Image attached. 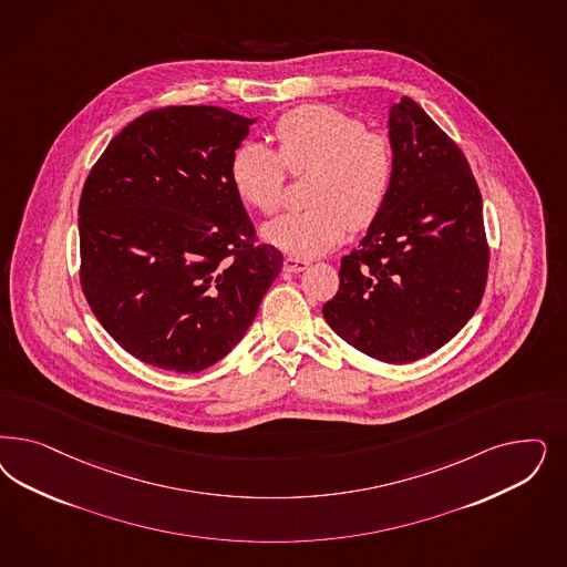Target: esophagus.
<instances>
[{
  "instance_id": "obj_1",
  "label": "esophagus",
  "mask_w": 567,
  "mask_h": 567,
  "mask_svg": "<svg viewBox=\"0 0 567 567\" xmlns=\"http://www.w3.org/2000/svg\"><path fill=\"white\" fill-rule=\"evenodd\" d=\"M309 267V260H305V258H292V256H288L286 260H284V271L286 274H300V271H305Z\"/></svg>"
}]
</instances>
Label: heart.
<instances>
[{
	"label": "heart",
	"instance_id": "b5f03b06",
	"mask_svg": "<svg viewBox=\"0 0 567 567\" xmlns=\"http://www.w3.org/2000/svg\"><path fill=\"white\" fill-rule=\"evenodd\" d=\"M271 147L246 142L234 152L229 179L239 200L262 215L284 202L286 171H307L300 213L281 215L262 225L260 236L292 258H312L333 250L352 229L373 225L390 198L396 156L384 133L367 131L365 123L331 106H302L286 112Z\"/></svg>",
	"mask_w": 567,
	"mask_h": 567
}]
</instances>
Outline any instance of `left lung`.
Here are the masks:
<instances>
[{"mask_svg": "<svg viewBox=\"0 0 567 567\" xmlns=\"http://www.w3.org/2000/svg\"><path fill=\"white\" fill-rule=\"evenodd\" d=\"M396 173L361 248L342 258L323 317L344 342L384 363H411L455 338L488 277L482 196L457 144L417 102L390 106Z\"/></svg>", "mask_w": 567, "mask_h": 567, "instance_id": "8db88e82", "label": "left lung"}]
</instances>
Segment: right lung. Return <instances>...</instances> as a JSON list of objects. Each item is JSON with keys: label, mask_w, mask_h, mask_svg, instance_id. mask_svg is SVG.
<instances>
[{"label": "right lung", "mask_w": 567, "mask_h": 567, "mask_svg": "<svg viewBox=\"0 0 567 567\" xmlns=\"http://www.w3.org/2000/svg\"><path fill=\"white\" fill-rule=\"evenodd\" d=\"M255 121L217 106L150 110L83 185L81 288L102 328L147 365H215L281 271L229 179Z\"/></svg>", "instance_id": "add662e5"}]
</instances>
